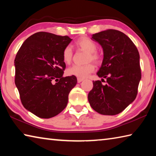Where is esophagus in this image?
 Wrapping results in <instances>:
<instances>
[{
  "instance_id": "1",
  "label": "esophagus",
  "mask_w": 156,
  "mask_h": 156,
  "mask_svg": "<svg viewBox=\"0 0 156 156\" xmlns=\"http://www.w3.org/2000/svg\"><path fill=\"white\" fill-rule=\"evenodd\" d=\"M77 81H78V83H81L82 81H83V78H77Z\"/></svg>"
}]
</instances>
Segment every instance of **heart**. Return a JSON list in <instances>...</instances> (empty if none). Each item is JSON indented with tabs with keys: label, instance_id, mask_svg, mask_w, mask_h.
<instances>
[{
	"label": "heart",
	"instance_id": "heart-1",
	"mask_svg": "<svg viewBox=\"0 0 156 156\" xmlns=\"http://www.w3.org/2000/svg\"><path fill=\"white\" fill-rule=\"evenodd\" d=\"M76 45L79 48L88 52L87 62L93 61L96 64L101 62V56L96 51L97 44L87 37H82L76 42ZM73 58V51L69 46L66 47L62 52V60L65 64H70ZM95 67L93 63L89 62L83 65H74L67 69V73L69 76H73L80 78H84L89 73L94 72Z\"/></svg>",
	"mask_w": 156,
	"mask_h": 156
}]
</instances>
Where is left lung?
Returning <instances> with one entry per match:
<instances>
[{
	"label": "left lung",
	"instance_id": "obj_1",
	"mask_svg": "<svg viewBox=\"0 0 156 156\" xmlns=\"http://www.w3.org/2000/svg\"><path fill=\"white\" fill-rule=\"evenodd\" d=\"M103 49L104 58L97 73L102 81H93L88 94L92 109L102 115H113L122 112L138 94L141 79L138 50L129 37L120 31L107 30L92 35Z\"/></svg>",
	"mask_w": 156,
	"mask_h": 156
}]
</instances>
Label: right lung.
<instances>
[{
	"label": "right lung",
	"mask_w": 156,
	"mask_h": 156,
	"mask_svg": "<svg viewBox=\"0 0 156 156\" xmlns=\"http://www.w3.org/2000/svg\"><path fill=\"white\" fill-rule=\"evenodd\" d=\"M72 39L40 31L26 39L14 60L15 84L26 109L41 118L63 111L76 76L63 77V50Z\"/></svg>",
	"instance_id": "1"
}]
</instances>
